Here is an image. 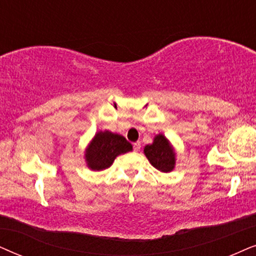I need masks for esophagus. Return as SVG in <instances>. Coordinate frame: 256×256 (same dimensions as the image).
<instances>
[{
	"instance_id": "34e87169",
	"label": "esophagus",
	"mask_w": 256,
	"mask_h": 256,
	"mask_svg": "<svg viewBox=\"0 0 256 256\" xmlns=\"http://www.w3.org/2000/svg\"><path fill=\"white\" fill-rule=\"evenodd\" d=\"M134 150L136 152L140 151V142H136L134 144Z\"/></svg>"
}]
</instances>
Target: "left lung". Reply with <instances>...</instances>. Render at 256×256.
Returning a JSON list of instances; mask_svg holds the SVG:
<instances>
[{
  "label": "left lung",
  "instance_id": "obj_1",
  "mask_svg": "<svg viewBox=\"0 0 256 256\" xmlns=\"http://www.w3.org/2000/svg\"><path fill=\"white\" fill-rule=\"evenodd\" d=\"M144 153L148 162L153 168L158 171L168 173L173 171L176 166V153L172 145L170 144L168 139L165 136L159 134H156L153 142L146 145L144 148Z\"/></svg>",
  "mask_w": 256,
  "mask_h": 256
}]
</instances>
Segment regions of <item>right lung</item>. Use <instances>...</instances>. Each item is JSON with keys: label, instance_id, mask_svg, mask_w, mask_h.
<instances>
[{"label": "right lung", "instance_id": "add662e5", "mask_svg": "<svg viewBox=\"0 0 256 256\" xmlns=\"http://www.w3.org/2000/svg\"><path fill=\"white\" fill-rule=\"evenodd\" d=\"M132 145L120 134L100 131L85 150V162L92 171L108 168L119 154L130 152Z\"/></svg>", "mask_w": 256, "mask_h": 256}]
</instances>
